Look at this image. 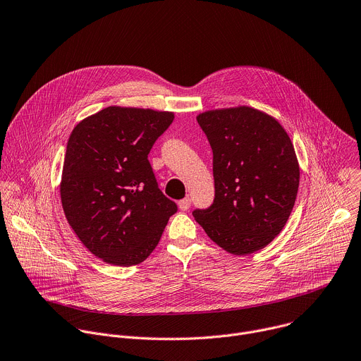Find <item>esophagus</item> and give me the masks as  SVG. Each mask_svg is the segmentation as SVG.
I'll return each mask as SVG.
<instances>
[{"mask_svg":"<svg viewBox=\"0 0 361 361\" xmlns=\"http://www.w3.org/2000/svg\"><path fill=\"white\" fill-rule=\"evenodd\" d=\"M190 203H192V202H190V199H189V197H185V199H182V200H179V202H178L179 209H180V210H183V212H185V210H188V209L190 207Z\"/></svg>","mask_w":361,"mask_h":361,"instance_id":"34e87169","label":"esophagus"}]
</instances>
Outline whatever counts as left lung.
Masks as SVG:
<instances>
[{
	"label": "left lung",
	"mask_w": 361,
	"mask_h": 361,
	"mask_svg": "<svg viewBox=\"0 0 361 361\" xmlns=\"http://www.w3.org/2000/svg\"><path fill=\"white\" fill-rule=\"evenodd\" d=\"M213 152L214 197L192 212L206 235L233 255L269 245L284 228L299 189L293 143L271 116L249 108L200 114Z\"/></svg>",
	"instance_id": "8db88e82"
}]
</instances>
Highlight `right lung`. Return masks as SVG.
<instances>
[{"label": "right lung", "instance_id": "1", "mask_svg": "<svg viewBox=\"0 0 361 361\" xmlns=\"http://www.w3.org/2000/svg\"><path fill=\"white\" fill-rule=\"evenodd\" d=\"M172 112L108 106L72 130L62 169L66 221L85 247L115 266L145 260L178 212L148 155Z\"/></svg>", "mask_w": 361, "mask_h": 361}]
</instances>
